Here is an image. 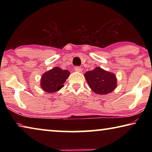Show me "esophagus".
<instances>
[{"instance_id":"obj_1","label":"esophagus","mask_w":152,"mask_h":152,"mask_svg":"<svg viewBox=\"0 0 152 152\" xmlns=\"http://www.w3.org/2000/svg\"><path fill=\"white\" fill-rule=\"evenodd\" d=\"M74 70H75V71L76 72H81V68H80L79 66H76V67H75V68H74Z\"/></svg>"}]
</instances>
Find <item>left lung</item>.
Listing matches in <instances>:
<instances>
[{
	"instance_id": "8db88e82",
	"label": "left lung",
	"mask_w": 152,
	"mask_h": 152,
	"mask_svg": "<svg viewBox=\"0 0 152 152\" xmlns=\"http://www.w3.org/2000/svg\"><path fill=\"white\" fill-rule=\"evenodd\" d=\"M84 77L90 88L96 94H107L117 88V80L115 74L101 67H95L94 70L86 72Z\"/></svg>"
}]
</instances>
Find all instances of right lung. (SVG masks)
Here are the masks:
<instances>
[{"label": "right lung", "instance_id": "obj_1", "mask_svg": "<svg viewBox=\"0 0 152 152\" xmlns=\"http://www.w3.org/2000/svg\"><path fill=\"white\" fill-rule=\"evenodd\" d=\"M70 72L55 67L43 74L41 78L40 86L48 93H54L64 87V84L70 76Z\"/></svg>", "mask_w": 152, "mask_h": 152}]
</instances>
